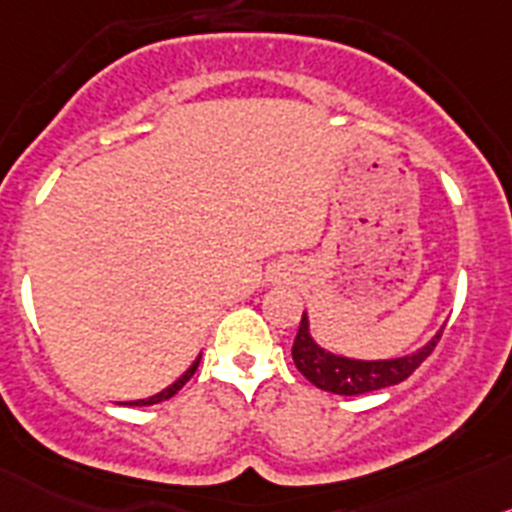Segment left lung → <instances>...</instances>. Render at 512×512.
Returning <instances> with one entry per match:
<instances>
[{
  "instance_id": "left-lung-1",
  "label": "left lung",
  "mask_w": 512,
  "mask_h": 512,
  "mask_svg": "<svg viewBox=\"0 0 512 512\" xmlns=\"http://www.w3.org/2000/svg\"><path fill=\"white\" fill-rule=\"evenodd\" d=\"M439 339L441 331H436L423 347H418L416 352L411 354H403V357H344V354L329 352V349L321 347V344L313 339L311 321H308V313L303 311L296 342H293V362H296L298 372H301L308 382H313L316 388L326 390V393L362 395L403 382L405 377L411 375V372L421 365L423 359L431 354V349L436 347Z\"/></svg>"
}]
</instances>
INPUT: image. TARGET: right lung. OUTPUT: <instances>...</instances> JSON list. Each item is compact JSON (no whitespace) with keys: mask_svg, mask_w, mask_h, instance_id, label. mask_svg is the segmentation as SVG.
<instances>
[{"mask_svg":"<svg viewBox=\"0 0 512 512\" xmlns=\"http://www.w3.org/2000/svg\"><path fill=\"white\" fill-rule=\"evenodd\" d=\"M199 362H201V357H196V359H193V362H191V367H188V370L183 372V375L178 377V380L173 382V385H168V388H165V390H160V393L150 395V398H142V400H130V403H127V405H155V403H163V400L173 398V395H176L178 390H181L183 385H186L188 380H191V377H193V372L199 370Z\"/></svg>","mask_w":512,"mask_h":512,"instance_id":"obj_1","label":"right lung"}]
</instances>
